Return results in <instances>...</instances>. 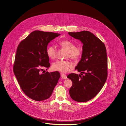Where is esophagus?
Wrapping results in <instances>:
<instances>
[{
  "label": "esophagus",
  "instance_id": "obj_1",
  "mask_svg": "<svg viewBox=\"0 0 126 126\" xmlns=\"http://www.w3.org/2000/svg\"><path fill=\"white\" fill-rule=\"evenodd\" d=\"M61 78H62V79H67V77H66V75H65V74H61Z\"/></svg>",
  "mask_w": 126,
  "mask_h": 126
}]
</instances>
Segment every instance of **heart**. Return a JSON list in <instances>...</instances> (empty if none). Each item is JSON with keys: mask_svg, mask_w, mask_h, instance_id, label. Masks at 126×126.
I'll list each match as a JSON object with an SVG mask.
<instances>
[{"mask_svg": "<svg viewBox=\"0 0 126 126\" xmlns=\"http://www.w3.org/2000/svg\"><path fill=\"white\" fill-rule=\"evenodd\" d=\"M60 46L65 48L67 51L66 57L73 60H77L82 53V48L80 46H75L73 42L68 41H62L59 43ZM47 54L51 59H54L56 57L57 48L54 45H50L47 49ZM73 66V64L68 60H57L52 64V67L56 71L61 72H68Z\"/></svg>", "mask_w": 126, "mask_h": 126, "instance_id": "1", "label": "heart"}]
</instances>
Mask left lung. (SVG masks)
<instances>
[{
    "mask_svg": "<svg viewBox=\"0 0 126 126\" xmlns=\"http://www.w3.org/2000/svg\"><path fill=\"white\" fill-rule=\"evenodd\" d=\"M68 33L83 44L81 60L75 68L81 76L71 73L67 76L73 83L69 94L75 101L87 102L99 93L107 78L106 49L103 42L89 31Z\"/></svg>",
    "mask_w": 126,
    "mask_h": 126,
    "instance_id": "8db88e82",
    "label": "left lung"
}]
</instances>
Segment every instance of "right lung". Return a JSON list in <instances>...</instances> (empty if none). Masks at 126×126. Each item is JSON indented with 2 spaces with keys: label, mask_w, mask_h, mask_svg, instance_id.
Instances as JSON below:
<instances>
[{
  "label": "right lung",
  "mask_w": 126,
  "mask_h": 126,
  "mask_svg": "<svg viewBox=\"0 0 126 126\" xmlns=\"http://www.w3.org/2000/svg\"><path fill=\"white\" fill-rule=\"evenodd\" d=\"M60 34L36 30L18 45L13 66L14 74L24 94L40 101L49 98L58 82V71L41 74L40 68L50 66L48 44Z\"/></svg>",
  "instance_id": "obj_1"
}]
</instances>
